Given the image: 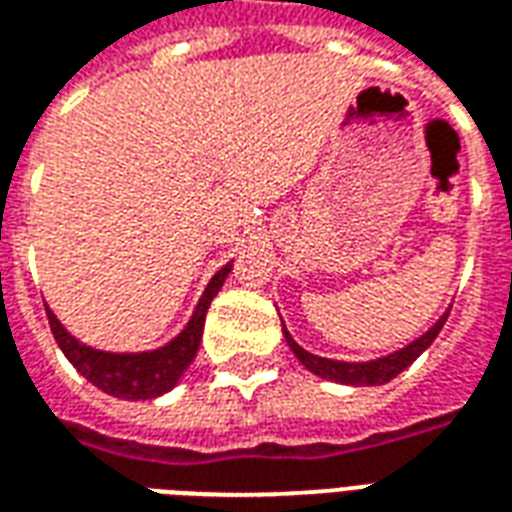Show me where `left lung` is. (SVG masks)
I'll return each mask as SVG.
<instances>
[{"label": "left lung", "instance_id": "1", "mask_svg": "<svg viewBox=\"0 0 512 512\" xmlns=\"http://www.w3.org/2000/svg\"><path fill=\"white\" fill-rule=\"evenodd\" d=\"M447 315H450V312H444L439 321L433 323L419 340H414V343L406 345V348H400L395 354L384 356V359H373V362H337V359H323V356H315L310 354V351H304V348L290 337L288 329H285V326H282V329H285V340H288L290 351H293L301 365L307 367L310 373H315V376L329 378V381H337V384L378 386L386 384V381H392L395 376H400V373H403V370H406V367L411 365L436 337H439L441 326L447 321Z\"/></svg>", "mask_w": 512, "mask_h": 512}]
</instances>
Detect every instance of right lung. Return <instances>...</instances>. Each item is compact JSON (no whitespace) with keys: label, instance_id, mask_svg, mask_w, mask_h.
<instances>
[{"label":"right lung","instance_id":"1","mask_svg":"<svg viewBox=\"0 0 512 512\" xmlns=\"http://www.w3.org/2000/svg\"><path fill=\"white\" fill-rule=\"evenodd\" d=\"M230 268L233 266L227 263V266L219 268L213 274L208 288L202 293L200 304H197V310L191 315V321L186 323V329L172 343H167L164 348H156V351H145V354H109V351H95V348L82 345L76 337L65 332V326L57 321V315L46 307L51 334H54V340L62 348V354L68 356V362L90 384L104 389L106 395L123 397V400H150V397L164 395V392H169L172 386L178 384L180 376L186 373V367L194 362L202 340L205 312L211 307L213 296L224 285Z\"/></svg>","mask_w":512,"mask_h":512}]
</instances>
